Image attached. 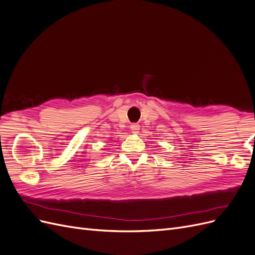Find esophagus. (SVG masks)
I'll return each instance as SVG.
<instances>
[{"label":"esophagus","instance_id":"esophagus-1","mask_svg":"<svg viewBox=\"0 0 255 255\" xmlns=\"http://www.w3.org/2000/svg\"><path fill=\"white\" fill-rule=\"evenodd\" d=\"M139 128H140V127L138 126L137 123H134V125L130 126V129H132V133L133 134H137L138 132H139Z\"/></svg>","mask_w":255,"mask_h":255}]
</instances>
